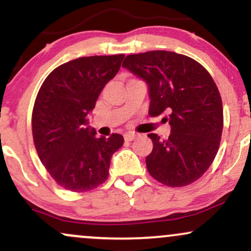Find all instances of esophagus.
Returning <instances> with one entry per match:
<instances>
[{
	"instance_id": "1",
	"label": "esophagus",
	"mask_w": 251,
	"mask_h": 251,
	"mask_svg": "<svg viewBox=\"0 0 251 251\" xmlns=\"http://www.w3.org/2000/svg\"><path fill=\"white\" fill-rule=\"evenodd\" d=\"M124 138H125L126 142H132V140H134L135 138H137V133H134V132H128V133L124 134Z\"/></svg>"
}]
</instances>
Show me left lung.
<instances>
[{
	"mask_svg": "<svg viewBox=\"0 0 251 251\" xmlns=\"http://www.w3.org/2000/svg\"><path fill=\"white\" fill-rule=\"evenodd\" d=\"M123 67L148 82L150 116L170 113L168 139L148 135L153 142L149 174L171 188L200 179L214 162L223 131V105L212 76L196 60L168 50L131 54Z\"/></svg>",
	"mask_w": 251,
	"mask_h": 251,
	"instance_id": "8db88e82",
	"label": "left lung"
}]
</instances>
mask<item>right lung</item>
Returning <instances> with one entry per match:
<instances>
[{"label":"right lung","instance_id":"add662e5","mask_svg":"<svg viewBox=\"0 0 251 251\" xmlns=\"http://www.w3.org/2000/svg\"><path fill=\"white\" fill-rule=\"evenodd\" d=\"M124 54L83 56L56 67L39 89L31 129L37 155L63 189L85 192L108 178L111 157L122 134L97 138L88 114L102 88L119 71Z\"/></svg>","mask_w":251,"mask_h":251}]
</instances>
